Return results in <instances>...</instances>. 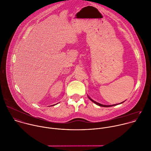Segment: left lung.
Returning <instances> with one entry per match:
<instances>
[{"label": "left lung", "mask_w": 151, "mask_h": 151, "mask_svg": "<svg viewBox=\"0 0 151 151\" xmlns=\"http://www.w3.org/2000/svg\"><path fill=\"white\" fill-rule=\"evenodd\" d=\"M88 98H89V99L91 100V101H92L93 103H94L95 104H96V105H98V106H101V107H112V106H116V105H118V104H114V105H111V106H106V105H103V104H99V103H96V102H95V101H93V100H92L91 98H90L89 96H88ZM124 101H123V102H122V103H121L120 104H122V103H124Z\"/></svg>", "instance_id": "left-lung-1"}]
</instances>
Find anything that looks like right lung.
Here are the masks:
<instances>
[{
    "instance_id": "obj_1",
    "label": "right lung",
    "mask_w": 151,
    "mask_h": 151,
    "mask_svg": "<svg viewBox=\"0 0 151 151\" xmlns=\"http://www.w3.org/2000/svg\"><path fill=\"white\" fill-rule=\"evenodd\" d=\"M52 106H55V105H52Z\"/></svg>"
}]
</instances>
